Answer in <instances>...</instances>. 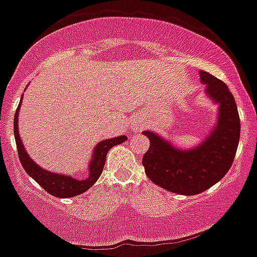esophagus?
<instances>
[{
  "label": "esophagus",
  "instance_id": "esophagus-1",
  "mask_svg": "<svg viewBox=\"0 0 257 257\" xmlns=\"http://www.w3.org/2000/svg\"><path fill=\"white\" fill-rule=\"evenodd\" d=\"M132 126H133V129L135 132L140 131L143 126V122H140V120H135V122H133V124H132Z\"/></svg>",
  "mask_w": 257,
  "mask_h": 257
}]
</instances>
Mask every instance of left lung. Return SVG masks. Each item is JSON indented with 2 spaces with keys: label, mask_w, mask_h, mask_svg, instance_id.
Listing matches in <instances>:
<instances>
[{
  "label": "left lung",
  "mask_w": 257,
  "mask_h": 257,
  "mask_svg": "<svg viewBox=\"0 0 257 257\" xmlns=\"http://www.w3.org/2000/svg\"><path fill=\"white\" fill-rule=\"evenodd\" d=\"M205 94L218 106L217 119L199 145L180 149L152 131L143 132L150 148L143 157L146 176L159 187L196 195L219 182L229 171L240 137V119L233 95L223 81L200 70Z\"/></svg>",
  "instance_id": "8db88e82"
}]
</instances>
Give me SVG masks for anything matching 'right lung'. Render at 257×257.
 <instances>
[{
  "label": "right lung",
  "instance_id": "add662e5",
  "mask_svg": "<svg viewBox=\"0 0 257 257\" xmlns=\"http://www.w3.org/2000/svg\"><path fill=\"white\" fill-rule=\"evenodd\" d=\"M22 100H23V95H22L19 106L17 108L16 114H14V138H16L19 160H21L24 171L38 184H40L47 193L56 197H74L85 193L87 189L91 188L97 182V179L100 178L101 173L103 171V166L106 163L107 152L111 150L113 146L118 145V144H122L128 139L125 135H119V137L112 138V139H105L98 143L94 148L91 160H90L89 165H87L89 166V168H87L89 170V176L85 179H77L74 177L69 176V174H62L57 173V172L47 171L40 167L38 163L34 162V160L29 156V154L25 151L23 142H22L21 135H19L18 117Z\"/></svg>",
  "mask_w": 257,
  "mask_h": 257
}]
</instances>
